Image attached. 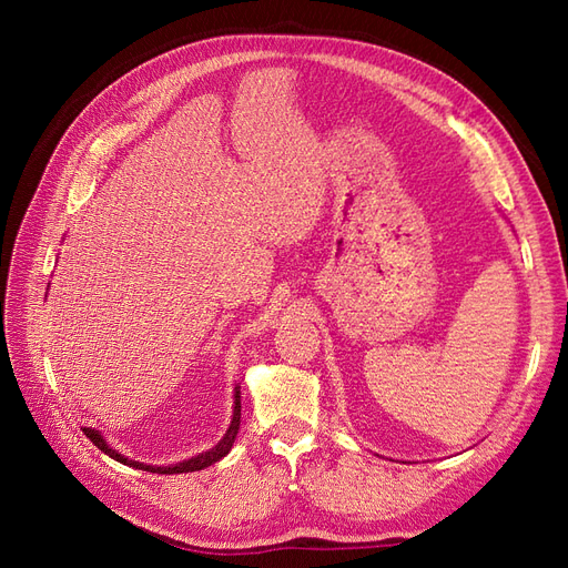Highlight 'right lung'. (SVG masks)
<instances>
[{
  "instance_id": "obj_1",
  "label": "right lung",
  "mask_w": 568,
  "mask_h": 568,
  "mask_svg": "<svg viewBox=\"0 0 568 568\" xmlns=\"http://www.w3.org/2000/svg\"><path fill=\"white\" fill-rule=\"evenodd\" d=\"M234 398H236V400H234V419H232V424H230V428H227L225 438H222L213 450L201 453V455H196V457H192V459H184V462L175 464V467H146V464L132 462V459H128V457H123V455H118L115 450H111L109 445H106V440L101 438V434L94 432V428H82V432H84V436H88V438L97 445V448H99L101 453H106V455L113 457L115 462L128 464V467L153 471V474H186V471H199V469H205V467H211V464L220 462L222 457H225V455L232 450V443H234V438H236V434H239V422H242V400H239V398H242V395H239V390H236Z\"/></svg>"
}]
</instances>
